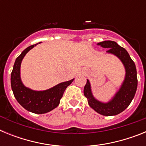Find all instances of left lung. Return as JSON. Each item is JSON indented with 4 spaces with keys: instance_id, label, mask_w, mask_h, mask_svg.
Segmentation results:
<instances>
[{
    "instance_id": "left-lung-1",
    "label": "left lung",
    "mask_w": 146,
    "mask_h": 146,
    "mask_svg": "<svg viewBox=\"0 0 146 146\" xmlns=\"http://www.w3.org/2000/svg\"><path fill=\"white\" fill-rule=\"evenodd\" d=\"M97 44L104 48H108L107 52L113 54L121 60L126 70L125 79L118 92L108 103L101 102L94 97L88 80L84 87V95L87 98L89 106L98 113L106 116L115 115L123 112L135 96L137 87L136 66L128 52L115 42L104 41Z\"/></svg>"
}]
</instances>
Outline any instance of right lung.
<instances>
[{
  "mask_svg": "<svg viewBox=\"0 0 146 146\" xmlns=\"http://www.w3.org/2000/svg\"><path fill=\"white\" fill-rule=\"evenodd\" d=\"M36 44H38L27 47L17 58L11 74V86L14 96L22 107L31 113L43 114L58 106L66 88L74 79L59 83L51 88L42 91H33L25 87L20 78V66L27 52Z\"/></svg>",
  "mask_w": 146,
  "mask_h": 146,
  "instance_id": "obj_1",
  "label": "right lung"
}]
</instances>
